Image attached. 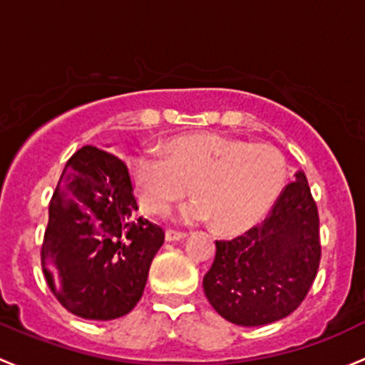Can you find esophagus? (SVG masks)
Here are the masks:
<instances>
[{
    "mask_svg": "<svg viewBox=\"0 0 365 365\" xmlns=\"http://www.w3.org/2000/svg\"><path fill=\"white\" fill-rule=\"evenodd\" d=\"M165 237H167L168 242H174V240H181V239L186 237V234H184V232L170 230V228H168V230L165 232Z\"/></svg>",
    "mask_w": 365,
    "mask_h": 365,
    "instance_id": "obj_1",
    "label": "esophagus"
}]
</instances>
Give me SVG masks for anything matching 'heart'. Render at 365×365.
<instances>
[{"label": "heart", "mask_w": 365, "mask_h": 365, "mask_svg": "<svg viewBox=\"0 0 365 365\" xmlns=\"http://www.w3.org/2000/svg\"><path fill=\"white\" fill-rule=\"evenodd\" d=\"M128 172L149 216H165L191 186L197 200L184 207V220H212L216 230L237 234L260 221L279 197L287 161L274 145L197 133L168 140L163 156H131Z\"/></svg>", "instance_id": "1"}]
</instances>
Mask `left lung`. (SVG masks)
<instances>
[{"mask_svg": "<svg viewBox=\"0 0 365 365\" xmlns=\"http://www.w3.org/2000/svg\"><path fill=\"white\" fill-rule=\"evenodd\" d=\"M320 258V216L299 170L260 225L232 240H216V257L204 276L205 297L235 325L277 322L306 299Z\"/></svg>", "mask_w": 365, "mask_h": 365, "instance_id": "obj_1", "label": "left lung"}]
</instances>
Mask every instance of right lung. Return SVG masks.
Returning a JSON list of instances; mask_svg holds the SVG:
<instances>
[{
    "mask_svg": "<svg viewBox=\"0 0 365 365\" xmlns=\"http://www.w3.org/2000/svg\"><path fill=\"white\" fill-rule=\"evenodd\" d=\"M138 210L126 163L84 145L70 158L48 204L42 270L63 307L86 320H114L144 294L163 228Z\"/></svg>",
    "mask_w": 365,
    "mask_h": 365,
    "instance_id": "1",
    "label": "right lung"
}]
</instances>
